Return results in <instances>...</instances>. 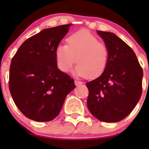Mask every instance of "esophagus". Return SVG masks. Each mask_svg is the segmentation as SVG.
Wrapping results in <instances>:
<instances>
[{
  "label": "esophagus",
  "mask_w": 149,
  "mask_h": 149,
  "mask_svg": "<svg viewBox=\"0 0 149 149\" xmlns=\"http://www.w3.org/2000/svg\"><path fill=\"white\" fill-rule=\"evenodd\" d=\"M74 83H75V85H76V86H79V85H81V84H83L81 81H77V80H75Z\"/></svg>",
  "instance_id": "1"
}]
</instances>
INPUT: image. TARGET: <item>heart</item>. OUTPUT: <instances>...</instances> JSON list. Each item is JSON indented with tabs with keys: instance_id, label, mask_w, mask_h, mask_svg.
<instances>
[{
	"instance_id": "b5f03b06",
	"label": "heart",
	"mask_w": 149,
	"mask_h": 149,
	"mask_svg": "<svg viewBox=\"0 0 149 149\" xmlns=\"http://www.w3.org/2000/svg\"><path fill=\"white\" fill-rule=\"evenodd\" d=\"M56 63L63 72H69L76 60L74 73L78 76L94 78L106 68L108 49L96 37L86 31H81L67 38V45H59L55 51Z\"/></svg>"
}]
</instances>
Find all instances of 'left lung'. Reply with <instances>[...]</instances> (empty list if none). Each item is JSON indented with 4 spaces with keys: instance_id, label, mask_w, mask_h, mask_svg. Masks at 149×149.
<instances>
[{
    "instance_id": "obj_1",
    "label": "left lung",
    "mask_w": 149,
    "mask_h": 149,
    "mask_svg": "<svg viewBox=\"0 0 149 149\" xmlns=\"http://www.w3.org/2000/svg\"><path fill=\"white\" fill-rule=\"evenodd\" d=\"M108 49V62L100 76L86 83L87 107L100 121L124 119L139 102L143 70L136 54L124 41L109 31H97Z\"/></svg>"
}]
</instances>
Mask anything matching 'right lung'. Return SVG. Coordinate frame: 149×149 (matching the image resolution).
I'll return each instance as SVG.
<instances>
[{
	"mask_svg": "<svg viewBox=\"0 0 149 149\" xmlns=\"http://www.w3.org/2000/svg\"><path fill=\"white\" fill-rule=\"evenodd\" d=\"M72 24L42 30L26 40L11 60L9 90L29 119L48 122L59 115L74 80L58 68L55 51Z\"/></svg>",
	"mask_w": 149,
	"mask_h": 149,
	"instance_id": "add662e5",
	"label": "right lung"
}]
</instances>
